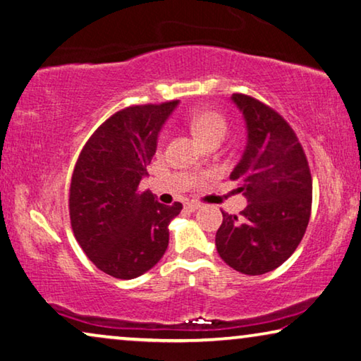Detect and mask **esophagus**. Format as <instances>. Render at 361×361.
Segmentation results:
<instances>
[{"label": "esophagus", "mask_w": 361, "mask_h": 361, "mask_svg": "<svg viewBox=\"0 0 361 361\" xmlns=\"http://www.w3.org/2000/svg\"><path fill=\"white\" fill-rule=\"evenodd\" d=\"M185 208H187V210H189V212H197L198 208H200V203H198V202H187Z\"/></svg>", "instance_id": "34e87169"}]
</instances>
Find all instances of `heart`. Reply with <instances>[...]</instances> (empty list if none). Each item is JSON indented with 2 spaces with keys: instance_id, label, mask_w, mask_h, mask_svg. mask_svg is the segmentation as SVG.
Instances as JSON below:
<instances>
[{
  "instance_id": "1",
  "label": "heart",
  "mask_w": 361,
  "mask_h": 361,
  "mask_svg": "<svg viewBox=\"0 0 361 361\" xmlns=\"http://www.w3.org/2000/svg\"><path fill=\"white\" fill-rule=\"evenodd\" d=\"M190 130L203 145L215 138H224L226 135V120L216 111H200L190 117Z\"/></svg>"
}]
</instances>
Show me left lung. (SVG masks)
<instances>
[{"instance_id":"8db88e82","label":"left lung","mask_w":361,"mask_h":361,"mask_svg":"<svg viewBox=\"0 0 361 361\" xmlns=\"http://www.w3.org/2000/svg\"><path fill=\"white\" fill-rule=\"evenodd\" d=\"M247 125V143L229 179L247 198L241 216L223 212L215 244L224 262L245 275L275 270L295 252L311 216L312 179L295 130L275 109L233 94Z\"/></svg>"}]
</instances>
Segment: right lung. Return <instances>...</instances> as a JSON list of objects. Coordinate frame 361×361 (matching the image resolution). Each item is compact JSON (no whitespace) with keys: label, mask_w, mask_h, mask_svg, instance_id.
<instances>
[{"label":"right lung","mask_w":361,"mask_h":361,"mask_svg":"<svg viewBox=\"0 0 361 361\" xmlns=\"http://www.w3.org/2000/svg\"><path fill=\"white\" fill-rule=\"evenodd\" d=\"M177 101L130 106L99 125L73 169L71 229L78 244L104 274L137 279L163 257L169 223L182 210L138 189L156 153L158 133Z\"/></svg>","instance_id":"add662e5"}]
</instances>
